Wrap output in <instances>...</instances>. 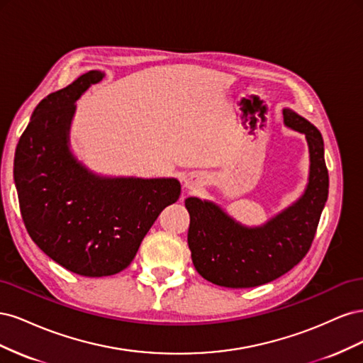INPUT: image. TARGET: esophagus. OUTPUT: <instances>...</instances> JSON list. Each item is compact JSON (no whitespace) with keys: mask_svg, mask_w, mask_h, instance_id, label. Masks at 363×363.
Listing matches in <instances>:
<instances>
[{"mask_svg":"<svg viewBox=\"0 0 363 363\" xmlns=\"http://www.w3.org/2000/svg\"><path fill=\"white\" fill-rule=\"evenodd\" d=\"M184 186L188 189L199 188V186H200V177H199V175H194V174L186 175V177H184Z\"/></svg>","mask_w":363,"mask_h":363,"instance_id":"obj_1","label":"esophagus"}]
</instances>
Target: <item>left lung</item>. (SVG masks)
<instances>
[{"mask_svg":"<svg viewBox=\"0 0 363 363\" xmlns=\"http://www.w3.org/2000/svg\"><path fill=\"white\" fill-rule=\"evenodd\" d=\"M283 124L304 135L309 175L303 194L260 225H247L211 200L188 196V245L195 269L225 288H252L286 274L309 251L328 195L324 140L312 123L283 108Z\"/></svg>","mask_w":363,"mask_h":363,"instance_id":"obj_1","label":"left lung"}]
</instances>
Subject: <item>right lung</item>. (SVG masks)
Listing matches in <instances>:
<instances>
[{
  "mask_svg": "<svg viewBox=\"0 0 363 363\" xmlns=\"http://www.w3.org/2000/svg\"><path fill=\"white\" fill-rule=\"evenodd\" d=\"M104 75L89 71L43 98L18 142L13 164L21 215L33 242L84 277L125 269L160 212L182 192L174 177L98 174L74 155L75 101Z\"/></svg>",
  "mask_w": 363,
  "mask_h": 363,
  "instance_id": "right-lung-1",
  "label": "right lung"
}]
</instances>
